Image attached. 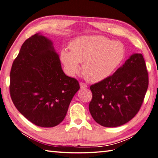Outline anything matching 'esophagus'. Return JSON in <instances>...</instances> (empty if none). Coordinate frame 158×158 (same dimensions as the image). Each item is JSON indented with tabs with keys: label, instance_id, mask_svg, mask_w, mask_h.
<instances>
[{
	"label": "esophagus",
	"instance_id": "1",
	"mask_svg": "<svg viewBox=\"0 0 158 158\" xmlns=\"http://www.w3.org/2000/svg\"><path fill=\"white\" fill-rule=\"evenodd\" d=\"M79 85H80V87H81V88H86L88 87V85L83 82H80Z\"/></svg>",
	"mask_w": 158,
	"mask_h": 158
}]
</instances>
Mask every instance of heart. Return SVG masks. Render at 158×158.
I'll return each instance as SVG.
<instances>
[{"label": "heart", "mask_w": 158, "mask_h": 158, "mask_svg": "<svg viewBox=\"0 0 158 158\" xmlns=\"http://www.w3.org/2000/svg\"><path fill=\"white\" fill-rule=\"evenodd\" d=\"M70 52L63 50L61 60L70 76L82 72L89 81H103L113 74L122 64L125 56L124 45L101 35L84 36L71 43Z\"/></svg>", "instance_id": "heart-1"}]
</instances>
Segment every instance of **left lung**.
<instances>
[{"mask_svg":"<svg viewBox=\"0 0 158 158\" xmlns=\"http://www.w3.org/2000/svg\"><path fill=\"white\" fill-rule=\"evenodd\" d=\"M148 86V76L142 54H134L113 75L90 85L93 98L89 110L97 123L117 127L136 115Z\"/></svg>","mask_w":158,"mask_h":158,"instance_id":"1","label":"left lung"}]
</instances>
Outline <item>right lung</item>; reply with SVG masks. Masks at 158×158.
Listing matches in <instances>:
<instances>
[{
    "instance_id": "1",
    "label": "right lung",
    "mask_w": 158,
    "mask_h": 158,
    "mask_svg": "<svg viewBox=\"0 0 158 158\" xmlns=\"http://www.w3.org/2000/svg\"><path fill=\"white\" fill-rule=\"evenodd\" d=\"M79 88L64 73L50 40L35 34L23 43L11 68L10 93L25 118L41 127L59 124Z\"/></svg>"
}]
</instances>
